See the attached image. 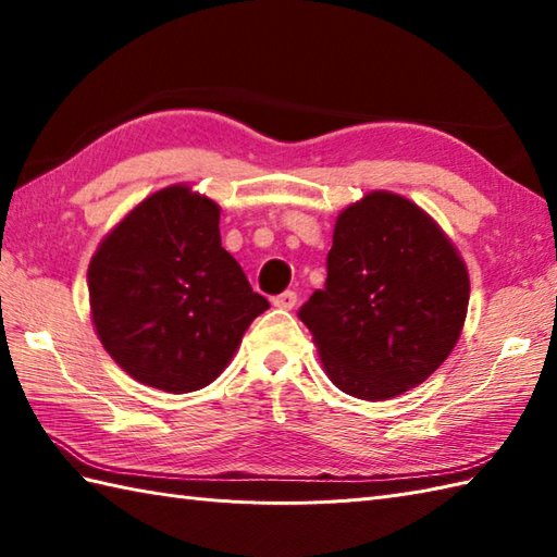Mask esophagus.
Returning a JSON list of instances; mask_svg holds the SVG:
<instances>
[{
	"instance_id": "34e87169",
	"label": "esophagus",
	"mask_w": 557,
	"mask_h": 557,
	"mask_svg": "<svg viewBox=\"0 0 557 557\" xmlns=\"http://www.w3.org/2000/svg\"><path fill=\"white\" fill-rule=\"evenodd\" d=\"M272 304H275L277 309H282V311H292L294 306H297V292H292V289L282 292V294H277L275 299H272Z\"/></svg>"
}]
</instances>
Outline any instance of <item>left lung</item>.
Segmentation results:
<instances>
[{"label":"left lung","mask_w":557,"mask_h":557,"mask_svg":"<svg viewBox=\"0 0 557 557\" xmlns=\"http://www.w3.org/2000/svg\"><path fill=\"white\" fill-rule=\"evenodd\" d=\"M467 306L469 272L441 224L405 196L371 191L337 215L325 287L299 318L330 381L381 401L437 371Z\"/></svg>","instance_id":"left-lung-1"}]
</instances>
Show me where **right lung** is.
Segmentation results:
<instances>
[{"label":"right lung","mask_w":557,"mask_h":557,"mask_svg":"<svg viewBox=\"0 0 557 557\" xmlns=\"http://www.w3.org/2000/svg\"><path fill=\"white\" fill-rule=\"evenodd\" d=\"M96 333L134 381L194 393L227 369L268 299L220 242V206L172 184L128 210L88 265Z\"/></svg>","instance_id":"right-lung-1"}]
</instances>
